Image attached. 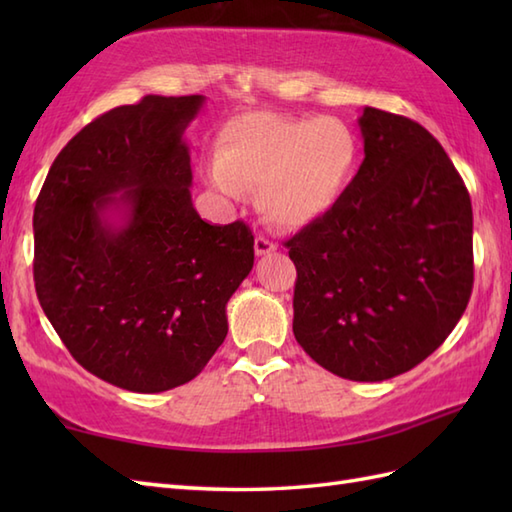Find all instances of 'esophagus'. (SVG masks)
I'll use <instances>...</instances> for the list:
<instances>
[{"mask_svg":"<svg viewBox=\"0 0 512 512\" xmlns=\"http://www.w3.org/2000/svg\"><path fill=\"white\" fill-rule=\"evenodd\" d=\"M273 250H277V246L270 242L268 237H264V235H259V237H255V255H268V253H273Z\"/></svg>","mask_w":512,"mask_h":512,"instance_id":"obj_1","label":"esophagus"}]
</instances>
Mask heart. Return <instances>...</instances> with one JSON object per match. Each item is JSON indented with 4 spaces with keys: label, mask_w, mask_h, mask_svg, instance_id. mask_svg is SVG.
I'll return each mask as SVG.
<instances>
[{
    "label": "heart",
    "mask_w": 512,
    "mask_h": 512,
    "mask_svg": "<svg viewBox=\"0 0 512 512\" xmlns=\"http://www.w3.org/2000/svg\"><path fill=\"white\" fill-rule=\"evenodd\" d=\"M356 167V136L336 118L253 112L222 127L209 180L233 198L257 191L270 224L303 228L334 209Z\"/></svg>",
    "instance_id": "obj_1"
}]
</instances>
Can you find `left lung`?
Returning <instances> with one entry per match:
<instances>
[{"mask_svg": "<svg viewBox=\"0 0 512 512\" xmlns=\"http://www.w3.org/2000/svg\"><path fill=\"white\" fill-rule=\"evenodd\" d=\"M365 158L334 209L286 242L292 332L328 372L378 383L433 354L473 290V209L442 145L365 107Z\"/></svg>", "mask_w": 512, "mask_h": 512, "instance_id": "1", "label": "left lung"}]
</instances>
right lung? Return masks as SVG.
<instances>
[{"label":"right lung","instance_id":"right-lung-1","mask_svg":"<svg viewBox=\"0 0 512 512\" xmlns=\"http://www.w3.org/2000/svg\"><path fill=\"white\" fill-rule=\"evenodd\" d=\"M202 103L149 94L94 118L54 158L32 215L52 328L90 374L138 394L202 372L255 262L242 220L213 226L193 209L182 134Z\"/></svg>","mask_w":512,"mask_h":512}]
</instances>
